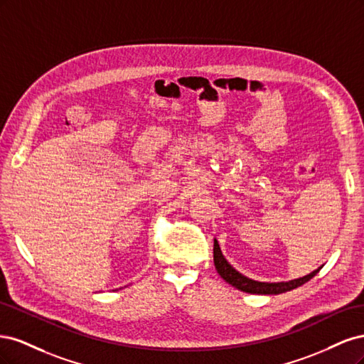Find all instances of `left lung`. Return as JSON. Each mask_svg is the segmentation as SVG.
Instances as JSON below:
<instances>
[{
	"label": "left lung",
	"mask_w": 364,
	"mask_h": 364,
	"mask_svg": "<svg viewBox=\"0 0 364 364\" xmlns=\"http://www.w3.org/2000/svg\"><path fill=\"white\" fill-rule=\"evenodd\" d=\"M214 264H215V269L218 272L220 277H222L226 282H229L230 285H234L235 289L241 290V291H246V293H252V294H279L284 291H290L296 287H299V285L305 284L306 281H310L314 274L318 272L314 270L313 273L306 274L304 278L299 279H294V281H289V282H258V281H253L249 279L243 274L238 273L230 264L225 259L222 250H220V246L217 243V240L214 241Z\"/></svg>",
	"instance_id": "left-lung-1"
}]
</instances>
